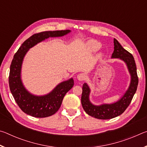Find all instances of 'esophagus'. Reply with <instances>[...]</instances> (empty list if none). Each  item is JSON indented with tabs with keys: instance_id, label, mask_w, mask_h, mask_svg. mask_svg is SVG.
<instances>
[{
	"instance_id": "obj_1",
	"label": "esophagus",
	"mask_w": 147,
	"mask_h": 147,
	"mask_svg": "<svg viewBox=\"0 0 147 147\" xmlns=\"http://www.w3.org/2000/svg\"><path fill=\"white\" fill-rule=\"evenodd\" d=\"M86 78V75L84 73H80L77 75V79L80 81H83Z\"/></svg>"
}]
</instances>
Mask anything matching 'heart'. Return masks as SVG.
<instances>
[{"mask_svg":"<svg viewBox=\"0 0 147 147\" xmlns=\"http://www.w3.org/2000/svg\"><path fill=\"white\" fill-rule=\"evenodd\" d=\"M102 45L96 40H89L86 43V48L91 53H95L101 48Z\"/></svg>","mask_w":147,"mask_h":147,"instance_id":"b5f03b06","label":"heart"}]
</instances>
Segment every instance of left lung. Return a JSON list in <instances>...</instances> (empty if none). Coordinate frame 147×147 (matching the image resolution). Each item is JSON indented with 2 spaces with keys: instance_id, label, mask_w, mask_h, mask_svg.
<instances>
[{
  "instance_id": "1",
  "label": "left lung",
  "mask_w": 147,
  "mask_h": 147,
  "mask_svg": "<svg viewBox=\"0 0 147 147\" xmlns=\"http://www.w3.org/2000/svg\"><path fill=\"white\" fill-rule=\"evenodd\" d=\"M114 51L111 58H119L126 63L131 76L130 84L124 95L118 101L111 104H102L96 106L89 100L90 88L87 83L82 86L81 102L84 111L93 117L98 119H110L121 115L130 105L138 85V77L135 60L132 56L124 49L116 39L114 38Z\"/></svg>"
}]
</instances>
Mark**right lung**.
Instances as JSON below:
<instances>
[{
	"label": "right lung",
	"instance_id": "right-lung-1",
	"mask_svg": "<svg viewBox=\"0 0 147 147\" xmlns=\"http://www.w3.org/2000/svg\"><path fill=\"white\" fill-rule=\"evenodd\" d=\"M71 30L42 32L30 37L19 47L12 59L9 75V86L11 93L21 110L34 117L43 118L54 115L58 111L64 96L73 88V78L57 85L53 90L45 95L37 96L24 88L21 80V68L23 59L28 50L45 39L62 37Z\"/></svg>",
	"mask_w": 147,
	"mask_h": 147
}]
</instances>
